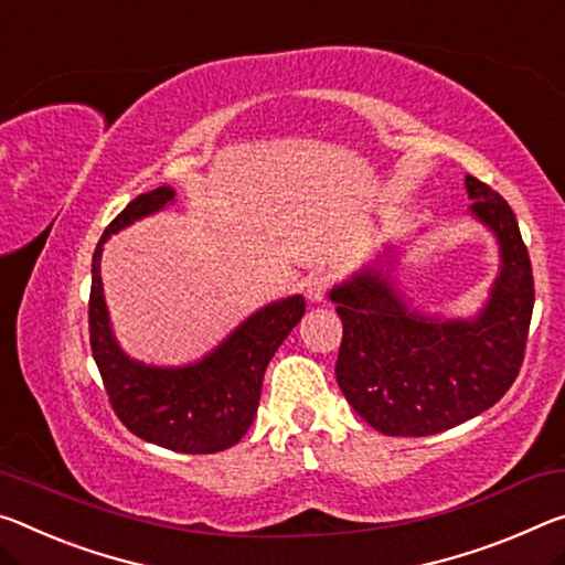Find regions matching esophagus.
Returning a JSON list of instances; mask_svg holds the SVG:
<instances>
[{"instance_id":"obj_1","label":"esophagus","mask_w":565,"mask_h":565,"mask_svg":"<svg viewBox=\"0 0 565 565\" xmlns=\"http://www.w3.org/2000/svg\"><path fill=\"white\" fill-rule=\"evenodd\" d=\"M329 286H331L329 276H311V279L307 281V299L309 301H324Z\"/></svg>"}]
</instances>
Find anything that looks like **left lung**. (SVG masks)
Returning a JSON list of instances; mask_svg holds the SVG:
<instances>
[{
  "label": "left lung",
  "instance_id": "8db88e82",
  "mask_svg": "<svg viewBox=\"0 0 565 565\" xmlns=\"http://www.w3.org/2000/svg\"><path fill=\"white\" fill-rule=\"evenodd\" d=\"M470 213L492 231L500 271L480 315L409 309L377 262L329 291L344 324L337 382L366 425L392 437L445 433L505 395L521 372L533 315V268L515 213L465 175Z\"/></svg>",
  "mask_w": 565,
  "mask_h": 565
}]
</instances>
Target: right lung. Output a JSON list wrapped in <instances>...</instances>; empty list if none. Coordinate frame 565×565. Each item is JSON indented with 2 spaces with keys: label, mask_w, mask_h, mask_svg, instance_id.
Masks as SVG:
<instances>
[{
  "label": "right lung",
  "mask_w": 565,
  "mask_h": 565,
  "mask_svg": "<svg viewBox=\"0 0 565 565\" xmlns=\"http://www.w3.org/2000/svg\"><path fill=\"white\" fill-rule=\"evenodd\" d=\"M173 199L170 185L138 195L97 241L89 286V347L115 415L132 435L175 452L209 455L228 450L246 435L258 409L266 366L299 324L307 303L299 294L266 303L193 364L153 366L130 360L113 334L105 307L103 246L120 228L166 209Z\"/></svg>",
  "instance_id": "right-lung-1"
}]
</instances>
